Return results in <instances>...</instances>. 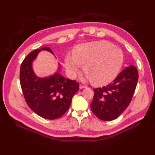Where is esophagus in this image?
I'll return each instance as SVG.
<instances>
[{
    "label": "esophagus",
    "instance_id": "1",
    "mask_svg": "<svg viewBox=\"0 0 155 155\" xmlns=\"http://www.w3.org/2000/svg\"><path fill=\"white\" fill-rule=\"evenodd\" d=\"M86 87L85 86V85H79V88L80 89H82V88H85Z\"/></svg>",
    "mask_w": 155,
    "mask_h": 155
}]
</instances>
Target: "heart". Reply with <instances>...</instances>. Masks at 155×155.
Returning a JSON list of instances; mask_svg holds the SVG:
<instances>
[{
    "instance_id": "obj_1",
    "label": "heart",
    "mask_w": 155,
    "mask_h": 155,
    "mask_svg": "<svg viewBox=\"0 0 155 155\" xmlns=\"http://www.w3.org/2000/svg\"><path fill=\"white\" fill-rule=\"evenodd\" d=\"M124 54L120 48L105 41L78 45L72 56L67 55L64 66L74 76L84 65L83 71L96 85H105L118 76L123 64Z\"/></svg>"
}]
</instances>
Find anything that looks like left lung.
Returning <instances> with one entry per match:
<instances>
[{
    "instance_id": "left-lung-1",
    "label": "left lung",
    "mask_w": 155,
    "mask_h": 155,
    "mask_svg": "<svg viewBox=\"0 0 155 155\" xmlns=\"http://www.w3.org/2000/svg\"><path fill=\"white\" fill-rule=\"evenodd\" d=\"M138 80L137 68L130 65L109 85L94 89V95L91 104L93 113L104 121L118 118L130 104Z\"/></svg>"
}]
</instances>
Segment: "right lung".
Listing matches in <instances>:
<instances>
[{"label": "right lung", "instance_id": "1", "mask_svg": "<svg viewBox=\"0 0 155 155\" xmlns=\"http://www.w3.org/2000/svg\"><path fill=\"white\" fill-rule=\"evenodd\" d=\"M41 50L54 54L48 47L31 51L21 65V86L25 101L33 111L43 118L55 120L68 109L73 96L79 89V83L65 78L59 72L48 78L37 77L32 62Z\"/></svg>", "mask_w": 155, "mask_h": 155}]
</instances>
